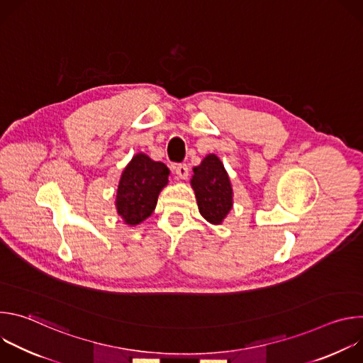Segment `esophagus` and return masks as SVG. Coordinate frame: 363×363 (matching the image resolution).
<instances>
[{"instance_id": "esophagus-1", "label": "esophagus", "mask_w": 363, "mask_h": 363, "mask_svg": "<svg viewBox=\"0 0 363 363\" xmlns=\"http://www.w3.org/2000/svg\"><path fill=\"white\" fill-rule=\"evenodd\" d=\"M175 174L179 179H186L188 175H189V171H188V167L185 164H181L178 167H175Z\"/></svg>"}]
</instances>
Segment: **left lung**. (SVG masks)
Listing matches in <instances>:
<instances>
[{
  "label": "left lung",
  "instance_id": "obj_1",
  "mask_svg": "<svg viewBox=\"0 0 363 363\" xmlns=\"http://www.w3.org/2000/svg\"><path fill=\"white\" fill-rule=\"evenodd\" d=\"M192 171L191 186L199 214L210 224L221 225L234 203L233 185L224 164L216 153H208Z\"/></svg>",
  "mask_w": 363,
  "mask_h": 363
}]
</instances>
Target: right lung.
<instances>
[{
  "label": "right lung",
  "instance_id": "add662e5",
  "mask_svg": "<svg viewBox=\"0 0 363 363\" xmlns=\"http://www.w3.org/2000/svg\"><path fill=\"white\" fill-rule=\"evenodd\" d=\"M169 169L139 152L123 168L118 191L116 211L123 223L135 227L152 216L161 191L168 185Z\"/></svg>",
  "mask_w": 363,
  "mask_h": 363
}]
</instances>
